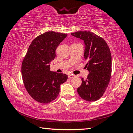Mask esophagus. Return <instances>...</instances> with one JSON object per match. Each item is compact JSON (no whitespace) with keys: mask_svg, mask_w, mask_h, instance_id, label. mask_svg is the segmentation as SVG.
Returning a JSON list of instances; mask_svg holds the SVG:
<instances>
[{"mask_svg":"<svg viewBox=\"0 0 133 133\" xmlns=\"http://www.w3.org/2000/svg\"><path fill=\"white\" fill-rule=\"evenodd\" d=\"M68 77L69 78H73L74 77H76L75 75H68Z\"/></svg>","mask_w":133,"mask_h":133,"instance_id":"1","label":"esophagus"}]
</instances>
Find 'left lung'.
Wrapping results in <instances>:
<instances>
[{
	"label": "left lung",
	"mask_w": 133,
	"mask_h": 133,
	"mask_svg": "<svg viewBox=\"0 0 133 133\" xmlns=\"http://www.w3.org/2000/svg\"><path fill=\"white\" fill-rule=\"evenodd\" d=\"M84 41L85 67L89 74L77 93L84 100L94 102L102 97L110 82L111 75V55L109 47L103 38L91 31H79L71 33Z\"/></svg>",
	"instance_id": "left-lung-1"
}]
</instances>
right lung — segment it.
<instances>
[{
  "label": "right lung",
  "instance_id": "obj_1",
  "mask_svg": "<svg viewBox=\"0 0 133 133\" xmlns=\"http://www.w3.org/2000/svg\"><path fill=\"white\" fill-rule=\"evenodd\" d=\"M67 34L47 31L33 40L22 62V76L27 91L34 100L49 103L55 100L60 85L66 82V74L51 71V62L56 50Z\"/></svg>",
  "mask_w": 133,
  "mask_h": 133
}]
</instances>
